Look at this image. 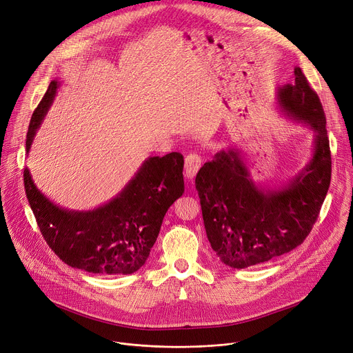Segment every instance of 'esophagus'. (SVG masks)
Masks as SVG:
<instances>
[{
	"label": "esophagus",
	"instance_id": "34e87169",
	"mask_svg": "<svg viewBox=\"0 0 353 353\" xmlns=\"http://www.w3.org/2000/svg\"><path fill=\"white\" fill-rule=\"evenodd\" d=\"M201 163H203V161H201V157L196 155V154H190L187 158H185V162H184V172H185V177L188 180H192L195 177V174L198 173V170L201 169Z\"/></svg>",
	"mask_w": 353,
	"mask_h": 353
}]
</instances>
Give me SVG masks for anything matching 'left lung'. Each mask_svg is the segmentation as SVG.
<instances>
[{
    "instance_id": "left-lung-1",
    "label": "left lung",
    "mask_w": 353,
    "mask_h": 353,
    "mask_svg": "<svg viewBox=\"0 0 353 353\" xmlns=\"http://www.w3.org/2000/svg\"><path fill=\"white\" fill-rule=\"evenodd\" d=\"M276 89L283 116L313 131L309 162L278 187L256 183L241 149H222L195 177L207 237L219 260L243 270L278 259L312 232L331 181L325 116L305 74Z\"/></svg>"
}]
</instances>
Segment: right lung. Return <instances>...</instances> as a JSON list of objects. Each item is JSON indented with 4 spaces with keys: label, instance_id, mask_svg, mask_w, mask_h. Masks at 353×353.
I'll use <instances>...</instances> for the list:
<instances>
[{
    "label": "right lung",
    "instance_id": "obj_1",
    "mask_svg": "<svg viewBox=\"0 0 353 353\" xmlns=\"http://www.w3.org/2000/svg\"><path fill=\"white\" fill-rule=\"evenodd\" d=\"M60 85L59 79L50 82L32 116L28 154ZM183 166L177 152L150 157L116 196L88 211L54 204L37 188L28 168L23 183L40 232L60 260L92 274L128 275L145 264L168 210L183 195Z\"/></svg>",
    "mask_w": 353,
    "mask_h": 353
}]
</instances>
